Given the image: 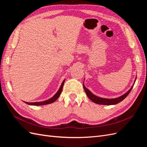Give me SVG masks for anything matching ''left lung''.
Masks as SVG:
<instances>
[{
    "mask_svg": "<svg viewBox=\"0 0 147 147\" xmlns=\"http://www.w3.org/2000/svg\"><path fill=\"white\" fill-rule=\"evenodd\" d=\"M136 78L135 80V82L136 80ZM135 82L133 84V85L132 86V87L131 88V89L129 90L127 92H126L125 94H124L123 95H122L121 96L117 97V98H115V99H106V98H102V97H99L97 96H95L94 94H93L92 93L87 89L85 86L84 85V83H83V88L84 91H85L86 93V95L87 96L89 97V99H90L91 100H92L93 102H94L96 104H101V105H115L119 102H121L123 100H124V99L126 98V97L127 96V95L129 94V92H131V91L132 90V89L134 86V84L135 83Z\"/></svg>",
    "mask_w": 147,
    "mask_h": 147,
    "instance_id": "left-lung-1",
    "label": "left lung"
}]
</instances>
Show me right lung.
Segmentation results:
<instances>
[{"label":"right lung","instance_id":"1","mask_svg":"<svg viewBox=\"0 0 147 147\" xmlns=\"http://www.w3.org/2000/svg\"><path fill=\"white\" fill-rule=\"evenodd\" d=\"M64 82H65V80H64V81L63 82V83H62L59 89V90L57 91V92L55 94V96L52 97L51 98L47 100H45V101L38 102H24L26 104H27L28 105H47V104L53 103V102L56 101L57 99V98L59 97L61 93L62 92V90H63V88L64 86Z\"/></svg>","mask_w":147,"mask_h":147}]
</instances>
